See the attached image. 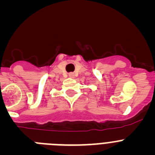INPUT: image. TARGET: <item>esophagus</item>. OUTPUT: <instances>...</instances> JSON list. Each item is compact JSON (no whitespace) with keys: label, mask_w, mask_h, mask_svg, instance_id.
<instances>
[{"label":"esophagus","mask_w":155,"mask_h":155,"mask_svg":"<svg viewBox=\"0 0 155 155\" xmlns=\"http://www.w3.org/2000/svg\"><path fill=\"white\" fill-rule=\"evenodd\" d=\"M69 77L70 78H74V73H70Z\"/></svg>","instance_id":"1"}]
</instances>
